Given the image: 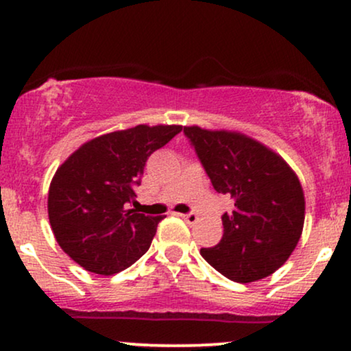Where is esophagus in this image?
Listing matches in <instances>:
<instances>
[{
	"instance_id": "1",
	"label": "esophagus",
	"mask_w": 351,
	"mask_h": 351,
	"mask_svg": "<svg viewBox=\"0 0 351 351\" xmlns=\"http://www.w3.org/2000/svg\"><path fill=\"white\" fill-rule=\"evenodd\" d=\"M184 221H186L188 224H195L196 221H198V215H195V213H188V215H181Z\"/></svg>"
}]
</instances>
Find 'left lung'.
Listing matches in <instances>:
<instances>
[{
    "label": "left lung",
    "mask_w": 351,
    "mask_h": 351,
    "mask_svg": "<svg viewBox=\"0 0 351 351\" xmlns=\"http://www.w3.org/2000/svg\"><path fill=\"white\" fill-rule=\"evenodd\" d=\"M217 193L231 196L223 237L201 256L228 279L247 284L276 272L299 243L305 219L300 181L282 156L243 134L184 127Z\"/></svg>",
    "instance_id": "1"
}]
</instances>
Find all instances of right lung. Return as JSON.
Returning <instances> with one entry per match:
<instances>
[{
  "label": "right lung",
  "instance_id": "1",
  "mask_svg": "<svg viewBox=\"0 0 351 351\" xmlns=\"http://www.w3.org/2000/svg\"><path fill=\"white\" fill-rule=\"evenodd\" d=\"M181 125H136L84 143L56 171L47 213L56 241L80 267L112 276L130 267L150 247L163 216L135 206V186L153 152Z\"/></svg>",
  "mask_w": 351,
  "mask_h": 351
}]
</instances>
